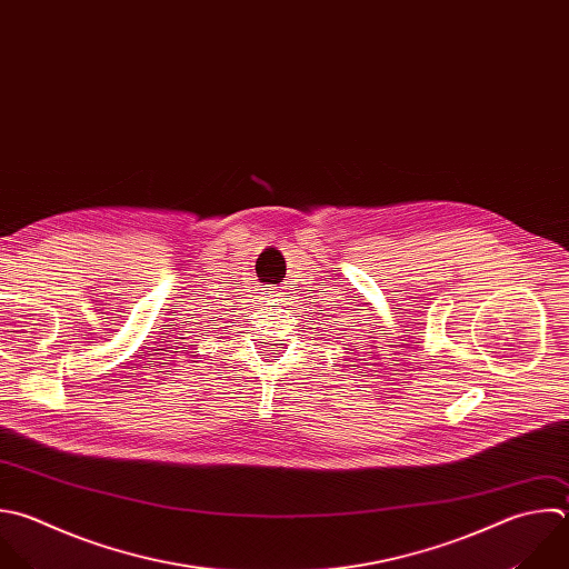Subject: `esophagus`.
<instances>
[{"label":"esophagus","mask_w":569,"mask_h":569,"mask_svg":"<svg viewBox=\"0 0 569 569\" xmlns=\"http://www.w3.org/2000/svg\"><path fill=\"white\" fill-rule=\"evenodd\" d=\"M284 293H282V289H267L264 291V300L269 302V305H280L284 298H282Z\"/></svg>","instance_id":"esophagus-1"}]
</instances>
